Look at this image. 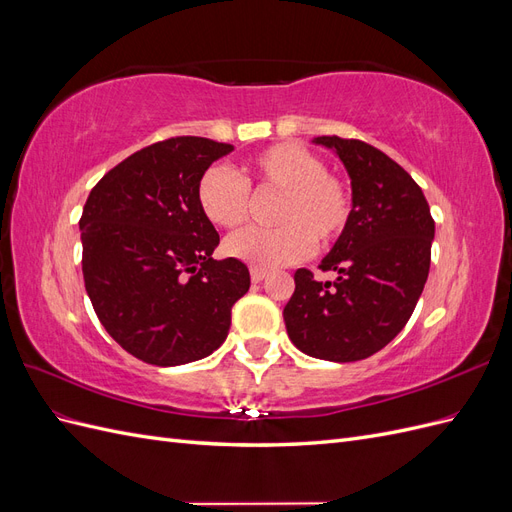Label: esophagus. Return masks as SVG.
<instances>
[{
  "label": "esophagus",
  "mask_w": 512,
  "mask_h": 512,
  "mask_svg": "<svg viewBox=\"0 0 512 512\" xmlns=\"http://www.w3.org/2000/svg\"><path fill=\"white\" fill-rule=\"evenodd\" d=\"M250 275H252V282H254V284H258V282H262V280H265V277H267L269 273H267V269H260V267H252V269H250Z\"/></svg>",
  "instance_id": "obj_1"
}]
</instances>
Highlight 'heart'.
<instances>
[{"instance_id": "b5f03b06", "label": "heart", "mask_w": 512, "mask_h": 512, "mask_svg": "<svg viewBox=\"0 0 512 512\" xmlns=\"http://www.w3.org/2000/svg\"><path fill=\"white\" fill-rule=\"evenodd\" d=\"M282 192L273 211V228H245L226 239L232 258L260 269L282 267L305 258L316 247L331 245L352 215L348 185L327 173V166L297 143H280L245 164L243 177L224 166H211L196 183L200 213L220 228H237L250 213V188Z\"/></svg>"}]
</instances>
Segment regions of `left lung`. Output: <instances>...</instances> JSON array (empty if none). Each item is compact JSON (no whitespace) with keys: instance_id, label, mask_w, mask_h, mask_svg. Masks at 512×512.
<instances>
[{"instance_id":"8db88e82","label":"left lung","mask_w":512,"mask_h":512,"mask_svg":"<svg viewBox=\"0 0 512 512\" xmlns=\"http://www.w3.org/2000/svg\"><path fill=\"white\" fill-rule=\"evenodd\" d=\"M312 143L335 151L352 185V215L322 271L294 273L284 307L290 342L333 363H352L382 350L406 327L429 275L436 224L423 190L380 149L354 138L318 136Z\"/></svg>"}]
</instances>
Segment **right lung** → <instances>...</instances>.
Returning a JSON list of instances; mask_svg holds the SVG:
<instances>
[{
    "label": "right lung",
    "mask_w": 512,
    "mask_h": 512,
    "mask_svg": "<svg viewBox=\"0 0 512 512\" xmlns=\"http://www.w3.org/2000/svg\"><path fill=\"white\" fill-rule=\"evenodd\" d=\"M232 149L168 138L89 192L79 222L85 290L106 333L145 363L175 367L218 350L232 305L250 290L241 260L211 258L220 235L196 203L200 175Z\"/></svg>",
    "instance_id": "1"
}]
</instances>
